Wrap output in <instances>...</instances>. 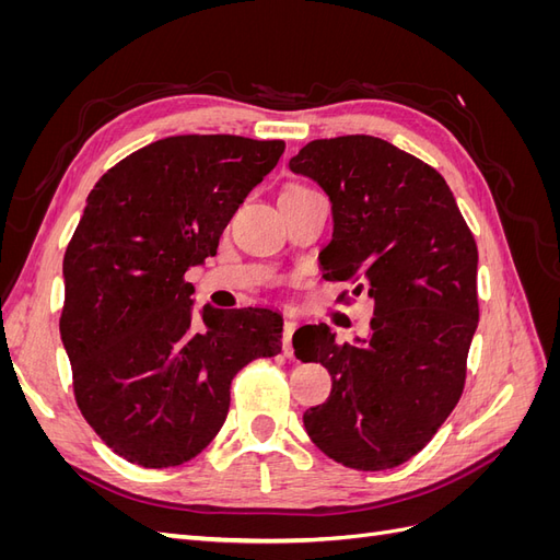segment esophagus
I'll return each mask as SVG.
<instances>
[{"label": "esophagus", "mask_w": 560, "mask_h": 560, "mask_svg": "<svg viewBox=\"0 0 560 560\" xmlns=\"http://www.w3.org/2000/svg\"><path fill=\"white\" fill-rule=\"evenodd\" d=\"M294 329H296V322L284 319V325H282V348H284V358H294V348H292Z\"/></svg>", "instance_id": "1"}]
</instances>
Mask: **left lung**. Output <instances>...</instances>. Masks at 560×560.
<instances>
[{"label":"left lung","instance_id":"obj_1","mask_svg":"<svg viewBox=\"0 0 560 560\" xmlns=\"http://www.w3.org/2000/svg\"><path fill=\"white\" fill-rule=\"evenodd\" d=\"M331 200L329 280L374 301L369 338L336 343L327 325L294 334L301 362L331 374L303 413L313 444L350 469H393L425 448L463 395L479 325L474 235L434 167L371 135L313 140L290 161ZM298 332V331H296Z\"/></svg>","mask_w":560,"mask_h":560}]
</instances>
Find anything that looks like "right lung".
Returning <instances> with one entry per match:
<instances>
[{"instance_id":"add662e5","label":"right lung","mask_w":560,"mask_h":560,"mask_svg":"<svg viewBox=\"0 0 560 560\" xmlns=\"http://www.w3.org/2000/svg\"><path fill=\"white\" fill-rule=\"evenodd\" d=\"M282 140L177 135L107 171L65 252L60 336L97 436L149 469L191 460L222 430L231 381L282 350L270 308L194 313L184 273L214 257Z\"/></svg>"}]
</instances>
